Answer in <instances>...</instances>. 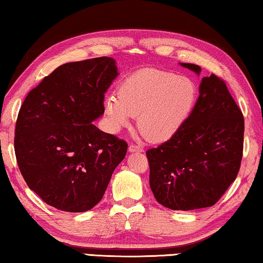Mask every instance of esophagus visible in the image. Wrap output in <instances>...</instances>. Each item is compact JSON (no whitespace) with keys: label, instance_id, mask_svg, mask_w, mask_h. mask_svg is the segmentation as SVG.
<instances>
[{"label":"esophagus","instance_id":"esophagus-1","mask_svg":"<svg viewBox=\"0 0 263 263\" xmlns=\"http://www.w3.org/2000/svg\"><path fill=\"white\" fill-rule=\"evenodd\" d=\"M128 151L130 152H143L144 150L140 146H137V145L131 144L130 146H128Z\"/></svg>","mask_w":263,"mask_h":263}]
</instances>
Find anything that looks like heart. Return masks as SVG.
<instances>
[{
	"label": "heart",
	"mask_w": 263,
	"mask_h": 263,
	"mask_svg": "<svg viewBox=\"0 0 263 263\" xmlns=\"http://www.w3.org/2000/svg\"><path fill=\"white\" fill-rule=\"evenodd\" d=\"M197 87L187 77L158 69H143L121 82L118 94L104 100L109 130L119 132L138 116L137 125L147 139L172 138L193 112Z\"/></svg>",
	"instance_id": "obj_1"
}]
</instances>
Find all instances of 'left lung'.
Returning <instances> with one entry per match:
<instances>
[{"instance_id":"1","label":"left lung","mask_w":263,"mask_h":263,"mask_svg":"<svg viewBox=\"0 0 263 263\" xmlns=\"http://www.w3.org/2000/svg\"><path fill=\"white\" fill-rule=\"evenodd\" d=\"M197 76L201 67L179 64ZM245 119L224 81L202 78L193 112L179 131L146 151L150 187L159 204L171 210L213 206L238 174Z\"/></svg>"}]
</instances>
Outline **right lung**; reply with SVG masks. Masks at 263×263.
I'll return each instance as SVG.
<instances>
[{
	"label": "right lung",
	"mask_w": 263,
	"mask_h": 263,
	"mask_svg": "<svg viewBox=\"0 0 263 263\" xmlns=\"http://www.w3.org/2000/svg\"><path fill=\"white\" fill-rule=\"evenodd\" d=\"M115 59L61 65L28 93L15 127V155L27 185L47 204L84 213L101 201L127 144L100 131L104 98L118 77Z\"/></svg>",
	"instance_id": "right-lung-1"
}]
</instances>
